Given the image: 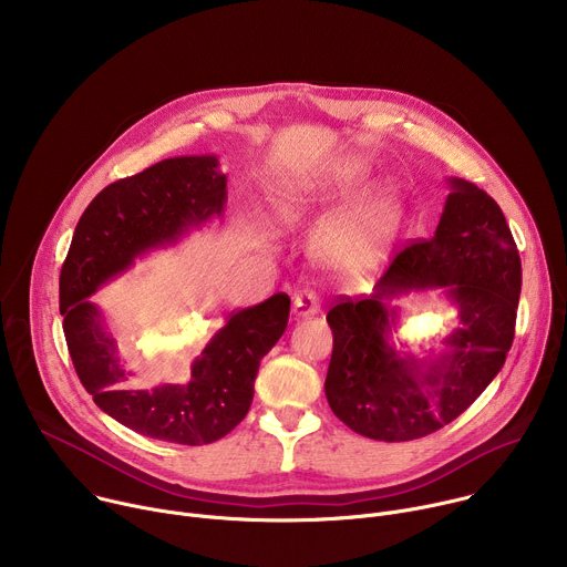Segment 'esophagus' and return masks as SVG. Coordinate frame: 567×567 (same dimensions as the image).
Returning <instances> with one entry per match:
<instances>
[{"instance_id":"esophagus-1","label":"esophagus","mask_w":567,"mask_h":567,"mask_svg":"<svg viewBox=\"0 0 567 567\" xmlns=\"http://www.w3.org/2000/svg\"><path fill=\"white\" fill-rule=\"evenodd\" d=\"M320 311V300L316 296V291H302L293 298V313L300 318L313 316Z\"/></svg>"}]
</instances>
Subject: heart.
Returning <instances> with one entry per match:
<instances>
[{"label":"heart","instance_id":"obj_1","mask_svg":"<svg viewBox=\"0 0 567 567\" xmlns=\"http://www.w3.org/2000/svg\"><path fill=\"white\" fill-rule=\"evenodd\" d=\"M368 164L361 156H348L337 166L287 184L278 190L276 213L287 224L311 217L322 204L348 197L368 177ZM403 217V195L390 179L374 184L352 206L320 228L316 256L332 271H357L374 262L392 241Z\"/></svg>","mask_w":567,"mask_h":567}]
</instances>
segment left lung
Returning a JSON list of instances; mask_svg holds the SVG:
<instances>
[{
  "mask_svg": "<svg viewBox=\"0 0 567 567\" xmlns=\"http://www.w3.org/2000/svg\"><path fill=\"white\" fill-rule=\"evenodd\" d=\"M446 184L433 237L403 249L368 298H346L328 313L326 396L370 440L409 442L451 424L496 379L514 341L523 269L507 219L475 184ZM431 288L456 309L452 330L403 338L389 300Z\"/></svg>",
  "mask_w": 567,
  "mask_h": 567,
  "instance_id": "obj_1",
  "label": "left lung"
}]
</instances>
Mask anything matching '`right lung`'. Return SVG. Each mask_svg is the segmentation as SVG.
I'll return each instance as SVG.
<instances>
[{
	"label": "right lung",
	"instance_id": "obj_1",
	"mask_svg": "<svg viewBox=\"0 0 567 567\" xmlns=\"http://www.w3.org/2000/svg\"><path fill=\"white\" fill-rule=\"evenodd\" d=\"M226 175L215 154L164 158L101 190L80 217L60 271V313L80 383L96 406L145 437L210 444L251 409L262 357L287 330L289 296L235 309L190 365L188 383L138 385L110 322L90 298L152 251L219 219Z\"/></svg>",
	"mask_w": 567,
	"mask_h": 567
}]
</instances>
